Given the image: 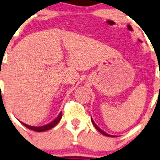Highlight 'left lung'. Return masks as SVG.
<instances>
[{
	"instance_id": "left-lung-1",
	"label": "left lung",
	"mask_w": 160,
	"mask_h": 160,
	"mask_svg": "<svg viewBox=\"0 0 160 160\" xmlns=\"http://www.w3.org/2000/svg\"><path fill=\"white\" fill-rule=\"evenodd\" d=\"M91 122H92V123H93V126H94V127H95V128L96 129H97V130H98L99 131V132H101V133L102 134H103V135H105L106 136V137H114V136H112V135H110V134H108V133H107V132H104V131L103 130H102V129H100V128H99V127H97V124H96L95 123V122H94V121L93 120V119H92V117H91Z\"/></svg>"
}]
</instances>
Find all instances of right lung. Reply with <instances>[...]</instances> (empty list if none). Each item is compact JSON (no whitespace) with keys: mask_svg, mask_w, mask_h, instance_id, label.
<instances>
[{"mask_svg":"<svg viewBox=\"0 0 160 160\" xmlns=\"http://www.w3.org/2000/svg\"><path fill=\"white\" fill-rule=\"evenodd\" d=\"M61 117H62V112H60V114L58 115V117H57L55 120H53L51 122H50V123L47 124V125H44V126H42V127H32V126H29L28 125V124L23 123L22 122H21V123H22L24 127H26L27 128L31 129V130L36 131V132H43V131L48 130V129H50L53 128V127H54L58 123L59 121L60 120Z\"/></svg>","mask_w":160,"mask_h":160,"instance_id":"1","label":"right lung"}]
</instances>
